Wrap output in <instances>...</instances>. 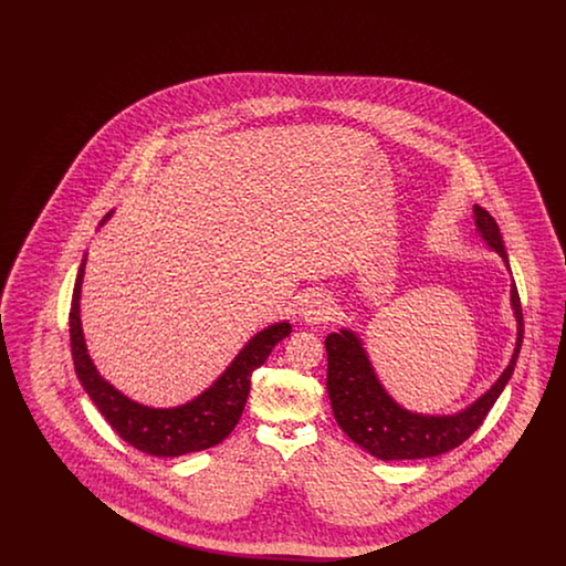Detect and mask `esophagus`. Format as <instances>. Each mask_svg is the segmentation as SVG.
I'll return each instance as SVG.
<instances>
[{
    "label": "esophagus",
    "instance_id": "esophagus-1",
    "mask_svg": "<svg viewBox=\"0 0 566 566\" xmlns=\"http://www.w3.org/2000/svg\"><path fill=\"white\" fill-rule=\"evenodd\" d=\"M305 321L307 323H326L333 314V305H331V298L318 293V295H312L305 301Z\"/></svg>",
    "mask_w": 566,
    "mask_h": 566
}]
</instances>
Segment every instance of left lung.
<instances>
[{"label": "left lung", "instance_id": "8db88e82", "mask_svg": "<svg viewBox=\"0 0 566 566\" xmlns=\"http://www.w3.org/2000/svg\"><path fill=\"white\" fill-rule=\"evenodd\" d=\"M475 222L490 248H494L507 263V252L501 229L488 210L475 206ZM512 303L517 318V342L510 367L499 381L485 392L480 401L467 407L457 416H420L409 413L395 403L369 365V358L360 342L350 331L331 333L324 339L326 346V390L333 405L337 424L360 448L381 460H413V458L439 457L464 443L482 422L501 397L522 348L524 318L522 303L515 284L512 286Z\"/></svg>", "mask_w": 566, "mask_h": 566}]
</instances>
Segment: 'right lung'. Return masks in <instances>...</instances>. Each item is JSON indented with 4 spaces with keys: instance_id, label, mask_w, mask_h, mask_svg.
Listing matches in <instances>:
<instances>
[{
    "instance_id": "add662e5",
    "label": "right lung",
    "mask_w": 566,
    "mask_h": 566,
    "mask_svg": "<svg viewBox=\"0 0 566 566\" xmlns=\"http://www.w3.org/2000/svg\"><path fill=\"white\" fill-rule=\"evenodd\" d=\"M108 218V216H106ZM104 218V220H106ZM102 220V222H104ZM84 261L76 275L70 305V342L76 376L109 427L135 450L153 457H182L214 448L242 418L252 374L270 358L271 350L291 335V324H273L248 342L214 386L195 401L174 409H153L129 401L114 390L91 363L81 326V284Z\"/></svg>"
}]
</instances>
